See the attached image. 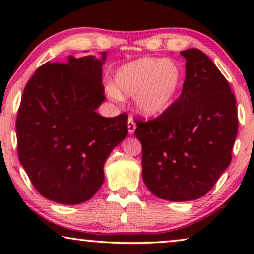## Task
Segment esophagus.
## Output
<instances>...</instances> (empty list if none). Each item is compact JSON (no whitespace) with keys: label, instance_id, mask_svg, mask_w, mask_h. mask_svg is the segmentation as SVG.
<instances>
[{"label":"esophagus","instance_id":"1","mask_svg":"<svg viewBox=\"0 0 254 254\" xmlns=\"http://www.w3.org/2000/svg\"><path fill=\"white\" fill-rule=\"evenodd\" d=\"M135 129H136V124H135L133 118L129 117V119H128V131H129V134H134Z\"/></svg>","mask_w":254,"mask_h":254}]
</instances>
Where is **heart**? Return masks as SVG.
I'll return each instance as SVG.
<instances>
[{"label":"heart","instance_id":"obj_1","mask_svg":"<svg viewBox=\"0 0 254 254\" xmlns=\"http://www.w3.org/2000/svg\"><path fill=\"white\" fill-rule=\"evenodd\" d=\"M185 72L171 59L144 57L120 65L114 72L113 88L107 89L113 99L134 96L138 113L156 117L165 112L179 95Z\"/></svg>","mask_w":254,"mask_h":254}]
</instances>
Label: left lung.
<instances>
[{"instance_id":"8db88e82","label":"left lung","mask_w":254,"mask_h":254,"mask_svg":"<svg viewBox=\"0 0 254 254\" xmlns=\"http://www.w3.org/2000/svg\"><path fill=\"white\" fill-rule=\"evenodd\" d=\"M182 95L154 120H137L142 177L159 199L190 201L213 189L231 162L238 129L236 99L214 62L197 48L182 53Z\"/></svg>"}]
</instances>
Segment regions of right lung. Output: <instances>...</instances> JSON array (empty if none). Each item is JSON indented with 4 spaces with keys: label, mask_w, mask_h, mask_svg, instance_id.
Returning a JSON list of instances; mask_svg holds the SVG:
<instances>
[{
    "label": "right lung",
    "mask_w": 254,
    "mask_h": 254,
    "mask_svg": "<svg viewBox=\"0 0 254 254\" xmlns=\"http://www.w3.org/2000/svg\"><path fill=\"white\" fill-rule=\"evenodd\" d=\"M69 55L37 69L17 114L18 158L36 190L61 204L91 199L104 183V164L128 134L127 114L104 118L102 79L107 58Z\"/></svg>",
    "instance_id": "1"
}]
</instances>
